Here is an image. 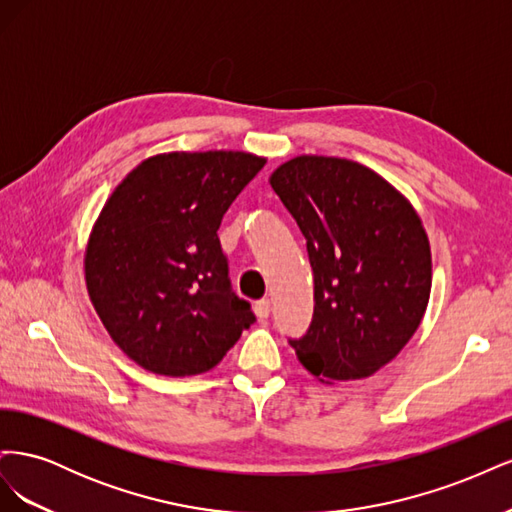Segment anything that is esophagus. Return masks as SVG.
I'll return each mask as SVG.
<instances>
[{
    "mask_svg": "<svg viewBox=\"0 0 512 512\" xmlns=\"http://www.w3.org/2000/svg\"><path fill=\"white\" fill-rule=\"evenodd\" d=\"M254 312H256V316H258L260 320H267V318H269V314H271V301H269V299H260V301H256V305H254Z\"/></svg>",
    "mask_w": 512,
    "mask_h": 512,
    "instance_id": "obj_1",
    "label": "esophagus"
}]
</instances>
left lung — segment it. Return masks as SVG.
Listing matches in <instances>:
<instances>
[{"label":"left lung","instance_id":"obj_1","mask_svg":"<svg viewBox=\"0 0 512 512\" xmlns=\"http://www.w3.org/2000/svg\"><path fill=\"white\" fill-rule=\"evenodd\" d=\"M269 183L314 271V318L290 346L322 382L369 378L425 316L431 250L421 218L389 181L344 158H292Z\"/></svg>","mask_w":512,"mask_h":512}]
</instances>
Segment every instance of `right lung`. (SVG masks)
Here are the masks:
<instances>
[{
	"instance_id": "1",
	"label": "right lung",
	"mask_w": 512,
	"mask_h": 512,
	"mask_svg": "<svg viewBox=\"0 0 512 512\" xmlns=\"http://www.w3.org/2000/svg\"><path fill=\"white\" fill-rule=\"evenodd\" d=\"M265 162L245 151L160 153L106 200L85 250L87 292L143 369L205 374L256 320L230 288L218 228Z\"/></svg>"
}]
</instances>
